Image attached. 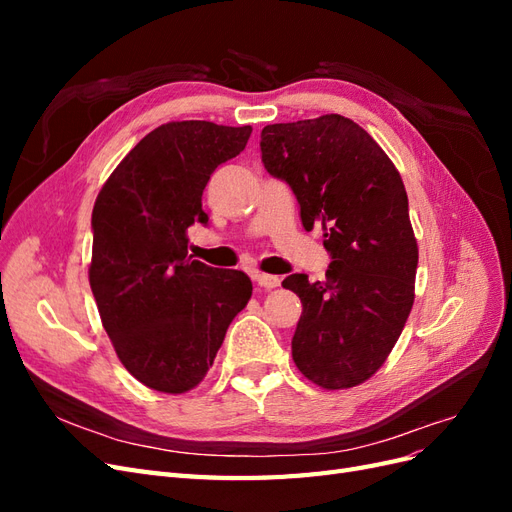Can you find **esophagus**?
<instances>
[{
  "label": "esophagus",
  "instance_id": "obj_1",
  "mask_svg": "<svg viewBox=\"0 0 512 512\" xmlns=\"http://www.w3.org/2000/svg\"><path fill=\"white\" fill-rule=\"evenodd\" d=\"M254 280H256V284H258L260 288H265V290H273V288L280 286V282H282L280 277H277V275H269V273H256Z\"/></svg>",
  "mask_w": 512,
  "mask_h": 512
}]
</instances>
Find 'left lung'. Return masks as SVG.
<instances>
[{"label":"left lung","mask_w":512,"mask_h":512,"mask_svg":"<svg viewBox=\"0 0 512 512\" xmlns=\"http://www.w3.org/2000/svg\"><path fill=\"white\" fill-rule=\"evenodd\" d=\"M262 164L286 181L305 230L320 224L327 280L282 282L303 303L292 359L322 389H350L391 354L414 303L418 247L395 164L359 123L322 115L273 123L260 134Z\"/></svg>","instance_id":"left-lung-1"}]
</instances>
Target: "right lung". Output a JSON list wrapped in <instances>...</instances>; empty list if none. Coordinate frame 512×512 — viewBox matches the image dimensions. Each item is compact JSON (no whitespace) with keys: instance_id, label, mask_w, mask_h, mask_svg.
<instances>
[{"instance_id":"add662e5","label":"right lung","mask_w":512,"mask_h":512,"mask_svg":"<svg viewBox=\"0 0 512 512\" xmlns=\"http://www.w3.org/2000/svg\"><path fill=\"white\" fill-rule=\"evenodd\" d=\"M252 128L170 121L106 179L91 213L89 284L102 327L130 374L160 393L203 382L228 324L252 297L243 271L188 256V228L207 224L203 190L237 158Z\"/></svg>"}]
</instances>
